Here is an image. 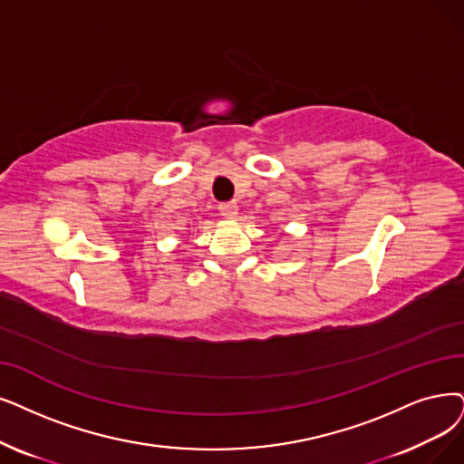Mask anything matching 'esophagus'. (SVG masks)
Returning a JSON list of instances; mask_svg holds the SVG:
<instances>
[{
    "mask_svg": "<svg viewBox=\"0 0 464 464\" xmlns=\"http://www.w3.org/2000/svg\"><path fill=\"white\" fill-rule=\"evenodd\" d=\"M218 211H220V215H222V217L234 218V217L237 215V203H236V201H225V203H220V206H218Z\"/></svg>",
    "mask_w": 464,
    "mask_h": 464,
    "instance_id": "obj_1",
    "label": "esophagus"
}]
</instances>
